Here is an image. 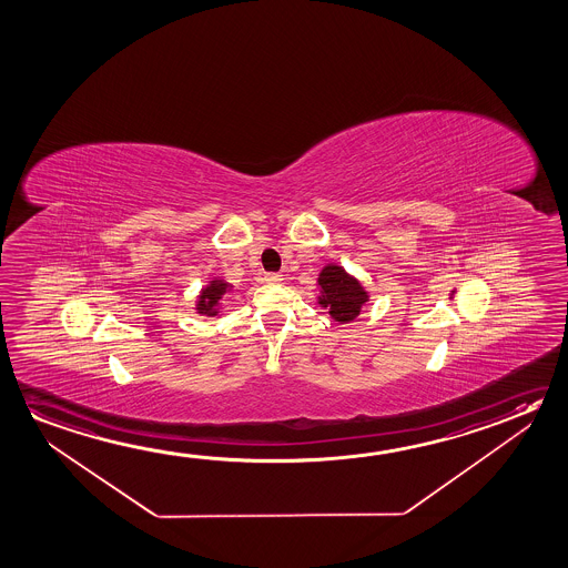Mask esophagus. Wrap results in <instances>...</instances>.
<instances>
[{
    "instance_id": "obj_1",
    "label": "esophagus",
    "mask_w": 568,
    "mask_h": 568,
    "mask_svg": "<svg viewBox=\"0 0 568 568\" xmlns=\"http://www.w3.org/2000/svg\"><path fill=\"white\" fill-rule=\"evenodd\" d=\"M264 280L271 282V284H278V282H282V274H278V272H268V274H264Z\"/></svg>"
}]
</instances>
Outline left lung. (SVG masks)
<instances>
[{"instance_id":"obj_1","label":"left lung","mask_w":568,"mask_h":568,"mask_svg":"<svg viewBox=\"0 0 568 568\" xmlns=\"http://www.w3.org/2000/svg\"><path fill=\"white\" fill-rule=\"evenodd\" d=\"M317 282L324 292L320 304L329 307L335 322H352L359 315L361 306L367 302V294L361 288L359 282L352 278L342 266H325Z\"/></svg>"}]
</instances>
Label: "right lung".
I'll list each match as a JSON object with an SVG mask.
<instances>
[{
    "label": "right lung",
    "mask_w": 568,
    "mask_h": 568,
    "mask_svg": "<svg viewBox=\"0 0 568 568\" xmlns=\"http://www.w3.org/2000/svg\"><path fill=\"white\" fill-rule=\"evenodd\" d=\"M226 290H229V286L223 280H213L207 288L201 292V300L197 304L199 314L215 315L216 304H219L221 297L225 296Z\"/></svg>",
    "instance_id": "add662e5"
}]
</instances>
